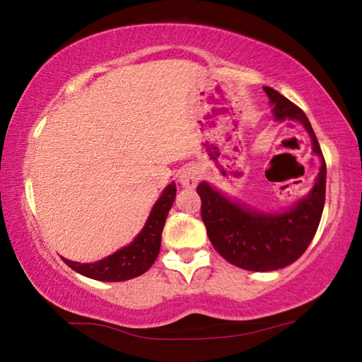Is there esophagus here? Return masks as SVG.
Returning <instances> with one entry per match:
<instances>
[{"label": "esophagus", "instance_id": "esophagus-1", "mask_svg": "<svg viewBox=\"0 0 362 362\" xmlns=\"http://www.w3.org/2000/svg\"><path fill=\"white\" fill-rule=\"evenodd\" d=\"M199 182V170L194 169V168H187L182 170L180 174V185L183 188H189L193 189L196 185H198Z\"/></svg>", "mask_w": 362, "mask_h": 362}]
</instances>
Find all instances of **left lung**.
<instances>
[{
	"mask_svg": "<svg viewBox=\"0 0 362 362\" xmlns=\"http://www.w3.org/2000/svg\"><path fill=\"white\" fill-rule=\"evenodd\" d=\"M263 89L273 105L274 119L302 122L313 142V153L322 163L310 194L281 214L246 209L207 182H201L196 188L201 198V217L212 246L226 262L249 272H273L296 262L315 238L326 201V161L308 118L278 90Z\"/></svg>",
	"mask_w": 362,
	"mask_h": 362,
	"instance_id": "8db88e82",
	"label": "left lung"
}]
</instances>
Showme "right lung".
<instances>
[{"label":"right lung","mask_w":362,"mask_h":362,"mask_svg":"<svg viewBox=\"0 0 362 362\" xmlns=\"http://www.w3.org/2000/svg\"><path fill=\"white\" fill-rule=\"evenodd\" d=\"M175 183H170L164 189L150 212L144 230L139 233L129 246L116 250L95 263H78L64 259V262L76 273L97 281H127L144 274L155 263L161 247V233L168 212L175 199Z\"/></svg>","instance_id":"right-lung-1"}]
</instances>
